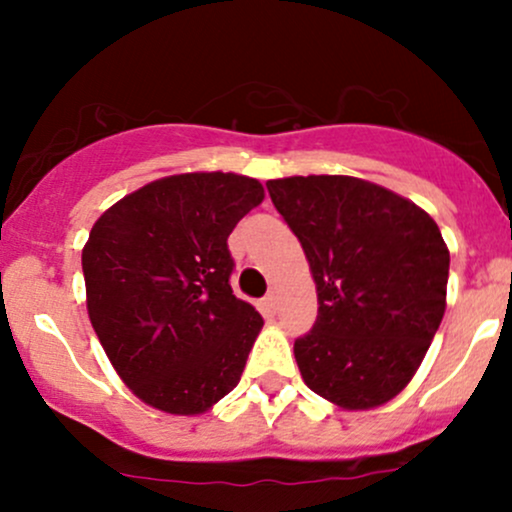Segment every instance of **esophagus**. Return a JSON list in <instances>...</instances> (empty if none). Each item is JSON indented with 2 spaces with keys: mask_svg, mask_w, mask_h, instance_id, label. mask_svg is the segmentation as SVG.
Here are the masks:
<instances>
[{
  "mask_svg": "<svg viewBox=\"0 0 512 512\" xmlns=\"http://www.w3.org/2000/svg\"><path fill=\"white\" fill-rule=\"evenodd\" d=\"M262 308L267 310V313H276V293H267V296L262 298Z\"/></svg>",
  "mask_w": 512,
  "mask_h": 512,
  "instance_id": "1",
  "label": "esophagus"
}]
</instances>
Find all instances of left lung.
<instances>
[{
  "label": "left lung",
  "mask_w": 512,
  "mask_h": 512,
  "mask_svg": "<svg viewBox=\"0 0 512 512\" xmlns=\"http://www.w3.org/2000/svg\"><path fill=\"white\" fill-rule=\"evenodd\" d=\"M267 190L301 240L320 303L313 330L293 344L305 385L342 409L390 402L445 313L450 252L436 221L349 175H296Z\"/></svg>",
  "instance_id": "8db88e82"
}]
</instances>
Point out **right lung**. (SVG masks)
<instances>
[{"label": "right lung", "mask_w": 512, "mask_h": 512, "mask_svg": "<svg viewBox=\"0 0 512 512\" xmlns=\"http://www.w3.org/2000/svg\"><path fill=\"white\" fill-rule=\"evenodd\" d=\"M262 199L255 178L182 173L93 223L81 252L88 317L142 402L202 414L238 385L262 317L233 296L228 236Z\"/></svg>", "instance_id": "1"}]
</instances>
